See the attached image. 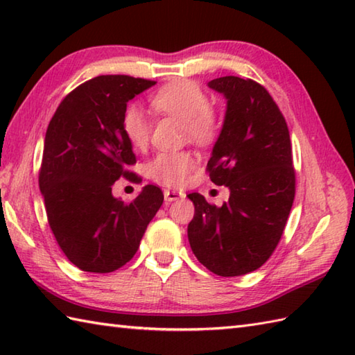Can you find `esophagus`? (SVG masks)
I'll return each instance as SVG.
<instances>
[{
    "instance_id": "1",
    "label": "esophagus",
    "mask_w": 355,
    "mask_h": 355,
    "mask_svg": "<svg viewBox=\"0 0 355 355\" xmlns=\"http://www.w3.org/2000/svg\"><path fill=\"white\" fill-rule=\"evenodd\" d=\"M184 193L183 192H178L175 189H166L164 191V201L166 202H172V201H177L180 198H183Z\"/></svg>"
}]
</instances>
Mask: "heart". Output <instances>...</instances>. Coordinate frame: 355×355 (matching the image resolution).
<instances>
[{"label":"heart","mask_w":355,"mask_h":355,"mask_svg":"<svg viewBox=\"0 0 355 355\" xmlns=\"http://www.w3.org/2000/svg\"><path fill=\"white\" fill-rule=\"evenodd\" d=\"M153 108L184 122L189 139L200 145L212 141L218 132V122L209 110L207 96L191 80H175L162 87L150 97ZM123 131L134 148H143L149 139V122L139 107L131 105L123 112ZM195 164L187 150L158 153L146 164V175L155 183L175 187L184 183Z\"/></svg>","instance_id":"obj_1"}]
</instances>
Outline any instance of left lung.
<instances>
[{
	"mask_svg": "<svg viewBox=\"0 0 355 355\" xmlns=\"http://www.w3.org/2000/svg\"><path fill=\"white\" fill-rule=\"evenodd\" d=\"M207 85L227 101L207 171L230 197L218 207L198 192L187 195L195 206L187 238L202 266L233 277L258 270L275 252L293 206L296 173L288 126L266 88L236 76Z\"/></svg>",
	"mask_w": 355,
	"mask_h": 355,
	"instance_id": "1",
	"label": "left lung"
}]
</instances>
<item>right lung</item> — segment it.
Returning a JSON list of instances; mask_svg holds the SVG:
<instances>
[{
  "label": "right lung",
  "mask_w": 355,
  "mask_h": 355,
  "mask_svg": "<svg viewBox=\"0 0 355 355\" xmlns=\"http://www.w3.org/2000/svg\"><path fill=\"white\" fill-rule=\"evenodd\" d=\"M154 80L107 74L74 88L51 117L44 140L40 189L50 229L70 262L89 273H110L137 252L163 205L160 187L146 184L131 202L112 195L135 163L123 131L126 103Z\"/></svg>",
  "instance_id": "1"
}]
</instances>
